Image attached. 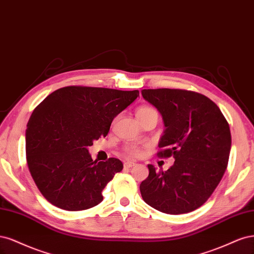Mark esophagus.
Masks as SVG:
<instances>
[{"label":"esophagus","instance_id":"esophagus-1","mask_svg":"<svg viewBox=\"0 0 254 254\" xmlns=\"http://www.w3.org/2000/svg\"><path fill=\"white\" fill-rule=\"evenodd\" d=\"M134 166H136V163H135L134 161H129V160H127V161H125V163H124V167H125L126 169L132 168V167H134Z\"/></svg>","mask_w":254,"mask_h":254}]
</instances>
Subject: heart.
<instances>
[{
    "label": "heart",
    "mask_w": 254,
    "mask_h": 254,
    "mask_svg": "<svg viewBox=\"0 0 254 254\" xmlns=\"http://www.w3.org/2000/svg\"><path fill=\"white\" fill-rule=\"evenodd\" d=\"M151 114H157V112L155 111L153 108H151V106H140V108L137 110V117H138V119L139 118H142L144 116L151 115ZM126 152L128 155H132V156H139V155L141 154V149L139 148V146H137V145L130 144V145L127 146Z\"/></svg>",
    "instance_id": "b5f03b06"
}]
</instances>
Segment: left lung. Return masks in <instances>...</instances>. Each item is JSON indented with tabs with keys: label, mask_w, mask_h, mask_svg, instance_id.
Here are the masks:
<instances>
[{
	"label": "left lung",
	"mask_w": 254,
	"mask_h": 254,
	"mask_svg": "<svg viewBox=\"0 0 254 254\" xmlns=\"http://www.w3.org/2000/svg\"><path fill=\"white\" fill-rule=\"evenodd\" d=\"M141 94L161 114L166 127L157 155L175 159L167 171L148 166L141 196L163 213H188L208 200L224 176L231 149L229 124L201 94L171 88L142 89Z\"/></svg>",
	"instance_id": "8db88e82"
}]
</instances>
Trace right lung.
<instances>
[{"label": "right lung", "mask_w": 254, "mask_h": 254, "mask_svg": "<svg viewBox=\"0 0 254 254\" xmlns=\"http://www.w3.org/2000/svg\"><path fill=\"white\" fill-rule=\"evenodd\" d=\"M138 96V91L72 85L48 95L32 112L27 165L41 194L54 206L81 211L102 201V190L124 165L117 158L94 161L87 148L108 135L113 119Z\"/></svg>", "instance_id": "add662e5"}]
</instances>
